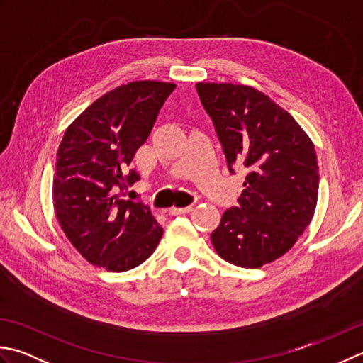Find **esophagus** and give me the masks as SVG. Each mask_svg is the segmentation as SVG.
Instances as JSON below:
<instances>
[{
    "mask_svg": "<svg viewBox=\"0 0 363 363\" xmlns=\"http://www.w3.org/2000/svg\"><path fill=\"white\" fill-rule=\"evenodd\" d=\"M191 211V206H186V208H176V206H173V208L168 209V214L169 216H181V214H187V212Z\"/></svg>",
    "mask_w": 363,
    "mask_h": 363,
    "instance_id": "34e87169",
    "label": "esophagus"
}]
</instances>
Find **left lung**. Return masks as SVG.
I'll use <instances>...</instances> for the list:
<instances>
[{"instance_id":"8db88e82","label":"left lung","mask_w":363,"mask_h":363,"mask_svg":"<svg viewBox=\"0 0 363 363\" xmlns=\"http://www.w3.org/2000/svg\"><path fill=\"white\" fill-rule=\"evenodd\" d=\"M230 172L247 168L236 208L211 240L220 258L257 269L285 255L313 218L319 173L315 146L296 119L264 92L233 83H196Z\"/></svg>"}]
</instances>
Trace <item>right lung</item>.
I'll return each mask as SVG.
<instances>
[{"mask_svg":"<svg viewBox=\"0 0 363 363\" xmlns=\"http://www.w3.org/2000/svg\"><path fill=\"white\" fill-rule=\"evenodd\" d=\"M174 83L121 84L70 124L58 147L53 206L61 228L82 257L111 272L140 266L159 245L163 228L149 206L119 198L140 174L130 169Z\"/></svg>","mask_w":363,"mask_h":363,"instance_id":"obj_1","label":"right lung"}]
</instances>
